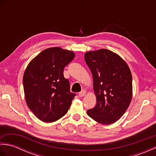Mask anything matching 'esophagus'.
Instances as JSON below:
<instances>
[{"mask_svg": "<svg viewBox=\"0 0 156 156\" xmlns=\"http://www.w3.org/2000/svg\"><path fill=\"white\" fill-rule=\"evenodd\" d=\"M86 94V92L84 91V90H82L81 92H79V94H78V96L80 97H84V96Z\"/></svg>", "mask_w": 156, "mask_h": 156, "instance_id": "34e87169", "label": "esophagus"}]
</instances>
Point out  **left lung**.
<instances>
[{
    "instance_id": "1",
    "label": "left lung",
    "mask_w": 156,
    "mask_h": 156,
    "mask_svg": "<svg viewBox=\"0 0 156 156\" xmlns=\"http://www.w3.org/2000/svg\"><path fill=\"white\" fill-rule=\"evenodd\" d=\"M85 62L93 77L97 104L87 114L99 123L117 121L129 107L132 98V76L120 56L106 49L88 51Z\"/></svg>"
}]
</instances>
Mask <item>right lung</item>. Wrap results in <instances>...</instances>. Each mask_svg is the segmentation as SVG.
Returning <instances> with one entry per match:
<instances>
[{"mask_svg":"<svg viewBox=\"0 0 156 156\" xmlns=\"http://www.w3.org/2000/svg\"><path fill=\"white\" fill-rule=\"evenodd\" d=\"M75 57L72 51L45 49L29 62L23 78L26 102L35 117L51 122L64 116L76 96L69 90L64 69Z\"/></svg>","mask_w":156,"mask_h":156,"instance_id":"obj_1","label":"right lung"}]
</instances>
